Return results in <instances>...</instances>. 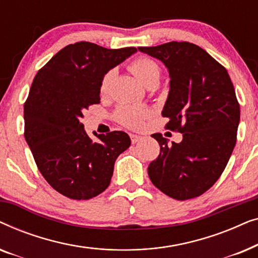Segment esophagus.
I'll return each instance as SVG.
<instances>
[{"label":"esophagus","instance_id":"1","mask_svg":"<svg viewBox=\"0 0 258 258\" xmlns=\"http://www.w3.org/2000/svg\"><path fill=\"white\" fill-rule=\"evenodd\" d=\"M130 140H132L133 144H135L139 142L140 140H142V137H141L140 135H135V134H130Z\"/></svg>","mask_w":258,"mask_h":258}]
</instances>
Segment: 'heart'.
Wrapping results in <instances>:
<instances>
[{
    "label": "heart",
    "instance_id": "heart-1",
    "mask_svg": "<svg viewBox=\"0 0 258 258\" xmlns=\"http://www.w3.org/2000/svg\"><path fill=\"white\" fill-rule=\"evenodd\" d=\"M130 70L148 88H155L161 80V68L155 59L148 56H141L134 59L130 64ZM114 79V70H109L102 77L100 90L102 94L107 93ZM115 118L128 128H140L143 121L149 116V110L146 107L122 104L115 110Z\"/></svg>",
    "mask_w": 258,
    "mask_h": 258
}]
</instances>
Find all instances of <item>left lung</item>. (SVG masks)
Masks as SVG:
<instances>
[{"label": "left lung", "mask_w": 258, "mask_h": 258, "mask_svg": "<svg viewBox=\"0 0 258 258\" xmlns=\"http://www.w3.org/2000/svg\"><path fill=\"white\" fill-rule=\"evenodd\" d=\"M139 50L161 59L169 70L170 91L162 116L165 129L181 133L168 143L157 133L160 155L148 167L153 184L171 199L201 196L220 178L237 140L239 103L221 63L190 42H168Z\"/></svg>", "instance_id": "left-lung-1"}]
</instances>
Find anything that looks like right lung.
<instances>
[{"label":"right lung","mask_w":258,"mask_h":258,"mask_svg":"<svg viewBox=\"0 0 258 258\" xmlns=\"http://www.w3.org/2000/svg\"><path fill=\"white\" fill-rule=\"evenodd\" d=\"M136 51L76 42L61 49L35 76L24 103V139L42 176L72 200H89L110 184L118 155L130 146L128 134L96 135L80 122L82 111L100 103L104 74Z\"/></svg>","instance_id":"add662e5"}]
</instances>
